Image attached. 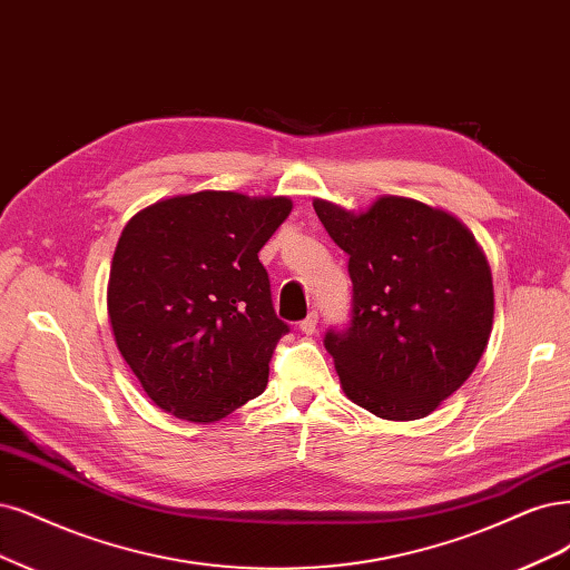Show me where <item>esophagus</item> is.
<instances>
[{"label": "esophagus", "instance_id": "34e87169", "mask_svg": "<svg viewBox=\"0 0 570 570\" xmlns=\"http://www.w3.org/2000/svg\"><path fill=\"white\" fill-rule=\"evenodd\" d=\"M318 327V313H308V316L299 323V330L304 332V335H313Z\"/></svg>", "mask_w": 570, "mask_h": 570}]
</instances>
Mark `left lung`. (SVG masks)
<instances>
[{
    "mask_svg": "<svg viewBox=\"0 0 570 570\" xmlns=\"http://www.w3.org/2000/svg\"><path fill=\"white\" fill-rule=\"evenodd\" d=\"M313 209L348 254L351 323L323 340L344 394L384 420L426 417L472 375L493 330L485 254L455 217L410 198Z\"/></svg>",
    "mask_w": 570,
    "mask_h": 570,
    "instance_id": "1",
    "label": "left lung"
}]
</instances>
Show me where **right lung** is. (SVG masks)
<instances>
[{
  "mask_svg": "<svg viewBox=\"0 0 570 570\" xmlns=\"http://www.w3.org/2000/svg\"><path fill=\"white\" fill-rule=\"evenodd\" d=\"M287 198L200 190L134 214L117 240L108 316L148 399L188 422H217L257 399L289 325L276 316L259 249Z\"/></svg>",
  "mask_w": 570,
  "mask_h": 570,
  "instance_id": "right-lung-1",
  "label": "right lung"
}]
</instances>
